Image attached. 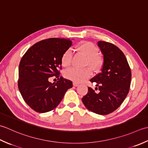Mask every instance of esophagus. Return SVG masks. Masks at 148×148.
<instances>
[{
    "label": "esophagus",
    "mask_w": 148,
    "mask_h": 148,
    "mask_svg": "<svg viewBox=\"0 0 148 148\" xmlns=\"http://www.w3.org/2000/svg\"><path fill=\"white\" fill-rule=\"evenodd\" d=\"M73 86H74L75 87H77V86H78V85H79V84H78V83H77V82H73Z\"/></svg>",
    "instance_id": "1"
}]
</instances>
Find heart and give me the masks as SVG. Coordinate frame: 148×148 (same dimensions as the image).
Instances as JSON below:
<instances>
[{
    "label": "heart",
    "mask_w": 148,
    "mask_h": 148,
    "mask_svg": "<svg viewBox=\"0 0 148 148\" xmlns=\"http://www.w3.org/2000/svg\"><path fill=\"white\" fill-rule=\"evenodd\" d=\"M78 49L87 57V64L92 70H98L102 64V60L98 55V49L91 42H83L78 45ZM71 51L68 49L63 53L61 58L62 65L64 67H69L71 63ZM91 71L88 68H72L66 71V77L75 82H82L91 76Z\"/></svg>",
    "instance_id": "b5f03b06"
}]
</instances>
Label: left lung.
<instances>
[{
  "label": "left lung",
  "instance_id": "1",
  "mask_svg": "<svg viewBox=\"0 0 148 148\" xmlns=\"http://www.w3.org/2000/svg\"><path fill=\"white\" fill-rule=\"evenodd\" d=\"M97 44L103 56V64L100 73L90 81L96 84L95 90L98 92L88 87L82 101L91 112L107 115L116 110L125 100L129 92L132 73L125 54L118 47L101 41Z\"/></svg>",
  "mask_w": 148,
  "mask_h": 148
}]
</instances>
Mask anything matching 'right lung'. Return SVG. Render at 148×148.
Instances as JSON below:
<instances>
[{
	"label": "right lung",
	"mask_w": 148,
	"mask_h": 148,
	"mask_svg": "<svg viewBox=\"0 0 148 148\" xmlns=\"http://www.w3.org/2000/svg\"><path fill=\"white\" fill-rule=\"evenodd\" d=\"M71 45L69 39L42 40L32 45L21 59L18 89L25 103L36 112L54 109L73 86L71 80L62 77L57 82H49L50 77L59 78L62 56Z\"/></svg>",
	"instance_id": "1"
}]
</instances>
